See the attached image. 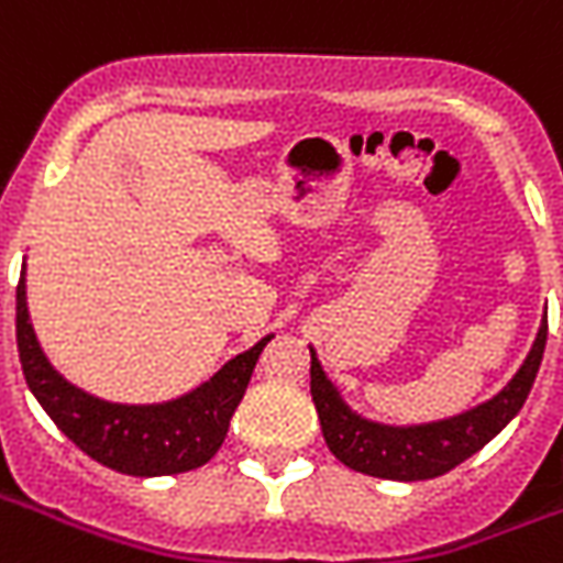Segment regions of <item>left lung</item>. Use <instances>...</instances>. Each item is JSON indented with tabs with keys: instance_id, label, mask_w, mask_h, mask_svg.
I'll use <instances>...</instances> for the list:
<instances>
[{
	"instance_id": "left-lung-1",
	"label": "left lung",
	"mask_w": 563,
	"mask_h": 563,
	"mask_svg": "<svg viewBox=\"0 0 563 563\" xmlns=\"http://www.w3.org/2000/svg\"><path fill=\"white\" fill-rule=\"evenodd\" d=\"M545 331L549 322L543 317L531 353L495 398L459 416L422 424H383L358 416L343 401L338 386L325 377L317 353L310 350V395L331 455L353 471L398 483L434 479L459 467L461 461L476 455L492 437L500 434L516 419L521 404L528 401L543 362Z\"/></svg>"
}]
</instances>
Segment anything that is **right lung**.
<instances>
[{
  "mask_svg": "<svg viewBox=\"0 0 563 563\" xmlns=\"http://www.w3.org/2000/svg\"><path fill=\"white\" fill-rule=\"evenodd\" d=\"M262 338L234 355L192 391L162 404H114L71 386L56 371L32 329L26 307V262L18 283V350L26 386L56 428L90 459L129 476H172L208 464L225 440L229 419L244 398Z\"/></svg>",
  "mask_w": 563,
  "mask_h": 563,
  "instance_id": "obj_1",
  "label": "right lung"
}]
</instances>
